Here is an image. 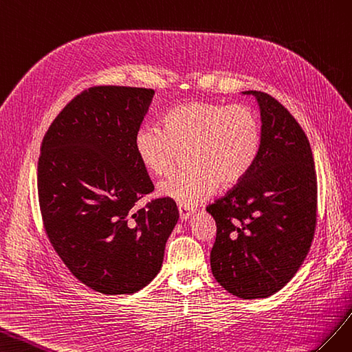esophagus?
Listing matches in <instances>:
<instances>
[{"label": "esophagus", "mask_w": 352, "mask_h": 352, "mask_svg": "<svg viewBox=\"0 0 352 352\" xmlns=\"http://www.w3.org/2000/svg\"><path fill=\"white\" fill-rule=\"evenodd\" d=\"M178 212H179V219H182V221H187L190 217H192V215L195 214V210L179 205V206H178Z\"/></svg>", "instance_id": "34e87169"}]
</instances>
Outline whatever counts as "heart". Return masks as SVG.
<instances>
[{
	"instance_id": "obj_1",
	"label": "heart",
	"mask_w": 352,
	"mask_h": 352,
	"mask_svg": "<svg viewBox=\"0 0 352 352\" xmlns=\"http://www.w3.org/2000/svg\"><path fill=\"white\" fill-rule=\"evenodd\" d=\"M261 146V124L249 106L192 102L170 109L164 128L143 125L134 148L143 166L157 177L175 169L179 152L188 169L159 184V193L182 206H195L221 186L232 187L254 166Z\"/></svg>"
}]
</instances>
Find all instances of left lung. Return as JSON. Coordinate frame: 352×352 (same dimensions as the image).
<instances>
[{"mask_svg": "<svg viewBox=\"0 0 352 352\" xmlns=\"http://www.w3.org/2000/svg\"><path fill=\"white\" fill-rule=\"evenodd\" d=\"M254 96L261 146L254 166L233 190L206 208L217 224L210 270L242 299L278 292L305 259L316 228L317 178L309 142L276 98Z\"/></svg>", "mask_w": 352, "mask_h": 352, "instance_id": "left-lung-1", "label": "left lung"}]
</instances>
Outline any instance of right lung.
Returning <instances> with one entry per match:
<instances>
[{
  "instance_id": "right-lung-1",
  "label": "right lung",
  "mask_w": 352,
  "mask_h": 352,
  "mask_svg": "<svg viewBox=\"0 0 352 352\" xmlns=\"http://www.w3.org/2000/svg\"><path fill=\"white\" fill-rule=\"evenodd\" d=\"M153 96L150 88H89L43 140L38 196L45 232L70 273L104 295L135 294L152 282L178 221L166 197L137 208L155 188L134 148Z\"/></svg>"
}]
</instances>
